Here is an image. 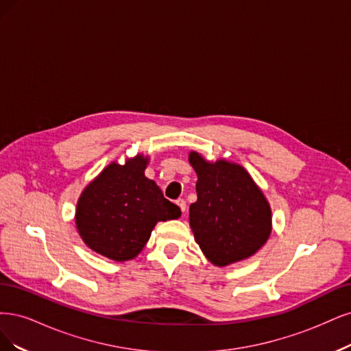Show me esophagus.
Masks as SVG:
<instances>
[{"instance_id":"esophagus-1","label":"esophagus","mask_w":351,"mask_h":351,"mask_svg":"<svg viewBox=\"0 0 351 351\" xmlns=\"http://www.w3.org/2000/svg\"><path fill=\"white\" fill-rule=\"evenodd\" d=\"M176 204H178V207L180 208V211L185 213V210H186V202H185L184 199H178Z\"/></svg>"}]
</instances>
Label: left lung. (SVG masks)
Wrapping results in <instances>:
<instances>
[{"label":"left lung","mask_w":351,"mask_h":351,"mask_svg":"<svg viewBox=\"0 0 351 351\" xmlns=\"http://www.w3.org/2000/svg\"><path fill=\"white\" fill-rule=\"evenodd\" d=\"M197 172V201L189 226L208 261L226 267L258 252L271 234V207L246 169L228 160L207 162L189 153Z\"/></svg>","instance_id":"1"}]
</instances>
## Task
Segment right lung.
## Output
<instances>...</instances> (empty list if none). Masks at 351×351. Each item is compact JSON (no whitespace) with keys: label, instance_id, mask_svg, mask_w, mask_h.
<instances>
[{"label":"right lung","instance_id":"1","mask_svg":"<svg viewBox=\"0 0 351 351\" xmlns=\"http://www.w3.org/2000/svg\"><path fill=\"white\" fill-rule=\"evenodd\" d=\"M147 163L143 154L123 165L112 162L82 192L75 226L92 251L128 261L143 251L157 221L180 217V208L145 178Z\"/></svg>","mask_w":351,"mask_h":351}]
</instances>
